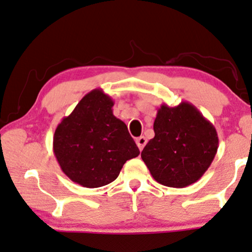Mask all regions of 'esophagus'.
<instances>
[{
    "label": "esophagus",
    "instance_id": "esophagus-1",
    "mask_svg": "<svg viewBox=\"0 0 252 252\" xmlns=\"http://www.w3.org/2000/svg\"><path fill=\"white\" fill-rule=\"evenodd\" d=\"M146 138L144 136H141V137H138V138H136V144H137V146H138V149L141 150H143V148H144L145 146V144H146Z\"/></svg>",
    "mask_w": 252,
    "mask_h": 252
}]
</instances>
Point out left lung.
<instances>
[{"label": "left lung", "instance_id": "left-lung-1", "mask_svg": "<svg viewBox=\"0 0 252 252\" xmlns=\"http://www.w3.org/2000/svg\"><path fill=\"white\" fill-rule=\"evenodd\" d=\"M155 137L141 157L157 183L168 187L189 186L211 166L218 152L215 126L192 103H163L154 123Z\"/></svg>", "mask_w": 252, "mask_h": 252}]
</instances>
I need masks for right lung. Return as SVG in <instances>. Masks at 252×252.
<instances>
[{
    "instance_id": "add662e5",
    "label": "right lung",
    "mask_w": 252,
    "mask_h": 252,
    "mask_svg": "<svg viewBox=\"0 0 252 252\" xmlns=\"http://www.w3.org/2000/svg\"><path fill=\"white\" fill-rule=\"evenodd\" d=\"M114 101L93 89L63 117L53 136V154L63 173L87 189L110 184L124 163L139 155L126 123L114 116Z\"/></svg>"
}]
</instances>
